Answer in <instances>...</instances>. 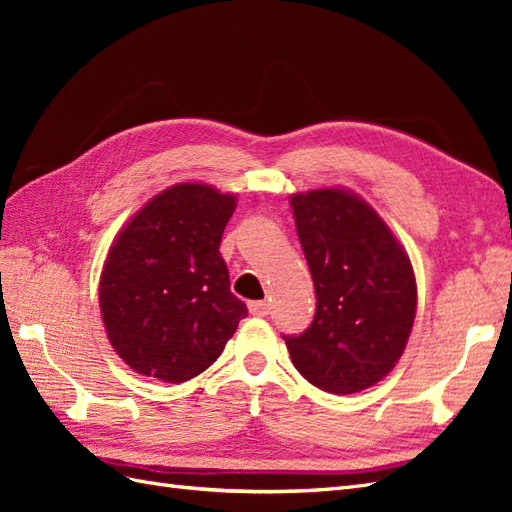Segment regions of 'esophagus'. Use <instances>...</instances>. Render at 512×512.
Here are the masks:
<instances>
[{
    "label": "esophagus",
    "instance_id": "1",
    "mask_svg": "<svg viewBox=\"0 0 512 512\" xmlns=\"http://www.w3.org/2000/svg\"><path fill=\"white\" fill-rule=\"evenodd\" d=\"M247 307H250V314L252 316H260V318L267 316L271 312V307H269L267 301H252Z\"/></svg>",
    "mask_w": 512,
    "mask_h": 512
}]
</instances>
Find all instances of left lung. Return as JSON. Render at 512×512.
<instances>
[{
	"mask_svg": "<svg viewBox=\"0 0 512 512\" xmlns=\"http://www.w3.org/2000/svg\"><path fill=\"white\" fill-rule=\"evenodd\" d=\"M316 288V316L284 335L292 365L318 389L350 395L380 382L406 350L416 316L412 262L391 228L344 188L292 194Z\"/></svg>",
	"mask_w": 512,
	"mask_h": 512,
	"instance_id": "1",
	"label": "left lung"
}]
</instances>
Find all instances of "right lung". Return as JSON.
I'll return each mask as SVG.
<instances>
[{"label": "right lung", "instance_id": "right-lung-1", "mask_svg": "<svg viewBox=\"0 0 512 512\" xmlns=\"http://www.w3.org/2000/svg\"><path fill=\"white\" fill-rule=\"evenodd\" d=\"M237 198L205 183L153 196L115 237L100 277L113 350L136 374L185 382L222 354L247 307L220 254Z\"/></svg>", "mask_w": 512, "mask_h": 512}]
</instances>
